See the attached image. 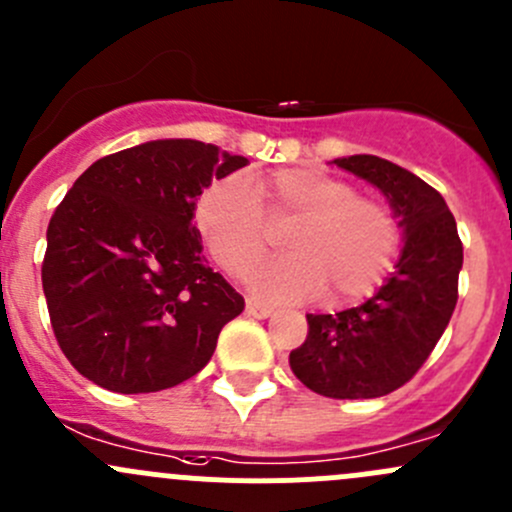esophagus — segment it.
Listing matches in <instances>:
<instances>
[{
    "mask_svg": "<svg viewBox=\"0 0 512 512\" xmlns=\"http://www.w3.org/2000/svg\"><path fill=\"white\" fill-rule=\"evenodd\" d=\"M245 309H247V314H252V317H260V319L270 317V314L275 312V309H272L270 304H262V302H257V299H247Z\"/></svg>",
    "mask_w": 512,
    "mask_h": 512,
    "instance_id": "esophagus-1",
    "label": "esophagus"
}]
</instances>
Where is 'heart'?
Segmentation results:
<instances>
[{
	"instance_id": "b5f03b06",
	"label": "heart",
	"mask_w": 512,
	"mask_h": 512,
	"mask_svg": "<svg viewBox=\"0 0 512 512\" xmlns=\"http://www.w3.org/2000/svg\"><path fill=\"white\" fill-rule=\"evenodd\" d=\"M195 223L210 255L232 277H245L285 232L292 255L260 267L252 289L270 299L322 294L327 307L371 297L394 262L399 230L379 200L312 168H282L255 183L237 175L205 190Z\"/></svg>"
}]
</instances>
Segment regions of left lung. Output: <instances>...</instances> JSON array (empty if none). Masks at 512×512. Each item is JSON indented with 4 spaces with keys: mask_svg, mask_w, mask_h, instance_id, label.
Masks as SVG:
<instances>
[{
    "mask_svg": "<svg viewBox=\"0 0 512 512\" xmlns=\"http://www.w3.org/2000/svg\"><path fill=\"white\" fill-rule=\"evenodd\" d=\"M334 163L389 200L404 232L396 270L364 304L337 314H307L309 334L289 366L314 394L376 399L404 386L446 332L458 302L463 245L438 190L379 156Z\"/></svg>",
    "mask_w": 512,
    "mask_h": 512,
    "instance_id": "left-lung-1",
    "label": "left lung"
}]
</instances>
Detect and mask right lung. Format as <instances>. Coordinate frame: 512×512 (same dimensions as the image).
<instances>
[{
  "instance_id": "right-lung-1",
  "label": "right lung",
  "mask_w": 512,
  "mask_h": 512,
  "mask_svg": "<svg viewBox=\"0 0 512 512\" xmlns=\"http://www.w3.org/2000/svg\"><path fill=\"white\" fill-rule=\"evenodd\" d=\"M213 143L163 138L96 160L46 230V307L79 374L118 394L198 374L245 299L203 260L195 203L245 168Z\"/></svg>"
}]
</instances>
